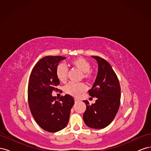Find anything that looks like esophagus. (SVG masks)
Instances as JSON below:
<instances>
[{
	"label": "esophagus",
	"instance_id": "1",
	"mask_svg": "<svg viewBox=\"0 0 151 151\" xmlns=\"http://www.w3.org/2000/svg\"><path fill=\"white\" fill-rule=\"evenodd\" d=\"M74 101H75V103H78V102L79 101V100L78 99L75 98V99H74Z\"/></svg>",
	"mask_w": 151,
	"mask_h": 151
}]
</instances>
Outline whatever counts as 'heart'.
<instances>
[{"instance_id":"1","label":"heart","mask_w":151,"mask_h":151,"mask_svg":"<svg viewBox=\"0 0 151 151\" xmlns=\"http://www.w3.org/2000/svg\"><path fill=\"white\" fill-rule=\"evenodd\" d=\"M70 63L73 67L83 72V79L87 81H91L93 79V74L90 70L91 65L86 59L83 57H77L72 60ZM55 74L59 81H60L61 83H65L67 81L68 74L67 67L63 63L58 64L56 68ZM86 89V86L84 83H74L71 82L65 86L64 91L68 94L74 96H78L81 93L85 92Z\"/></svg>"}]
</instances>
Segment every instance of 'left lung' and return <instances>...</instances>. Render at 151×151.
<instances>
[{"label": "left lung", "instance_id": "8db88e82", "mask_svg": "<svg viewBox=\"0 0 151 151\" xmlns=\"http://www.w3.org/2000/svg\"><path fill=\"white\" fill-rule=\"evenodd\" d=\"M92 57L98 62V72L93 88L88 92L91 97L97 99L91 105L87 100L83 101L86 104L83 119L88 127L100 129L110 124L115 118L120 107L121 90L111 65L101 57Z\"/></svg>", "mask_w": 151, "mask_h": 151}]
</instances>
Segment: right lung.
<instances>
[{"mask_svg": "<svg viewBox=\"0 0 151 151\" xmlns=\"http://www.w3.org/2000/svg\"><path fill=\"white\" fill-rule=\"evenodd\" d=\"M62 56H47L37 62L30 75L28 103L34 119L38 125L49 132L60 131L67 125L70 109L74 104L71 96L66 94L58 101L52 93L58 91L60 81L56 76V68ZM59 90V89H58Z\"/></svg>", "mask_w": 151, "mask_h": 151, "instance_id": "right-lung-1", "label": "right lung"}]
</instances>
